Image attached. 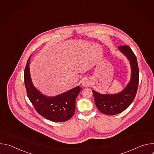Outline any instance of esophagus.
I'll use <instances>...</instances> for the list:
<instances>
[{
	"label": "esophagus",
	"mask_w": 154,
	"mask_h": 154,
	"mask_svg": "<svg viewBox=\"0 0 154 154\" xmlns=\"http://www.w3.org/2000/svg\"><path fill=\"white\" fill-rule=\"evenodd\" d=\"M91 85V82L89 80H85L82 83V85L85 87L90 86Z\"/></svg>",
	"instance_id": "obj_1"
}]
</instances>
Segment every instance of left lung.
<instances>
[{
	"mask_svg": "<svg viewBox=\"0 0 154 154\" xmlns=\"http://www.w3.org/2000/svg\"><path fill=\"white\" fill-rule=\"evenodd\" d=\"M119 49L130 60L131 69L130 82L122 92L116 94H101L93 90L97 109L106 115H115L124 111L134 101L138 90L139 69L137 57L128 46H120Z\"/></svg>",
	"mask_w": 154,
	"mask_h": 154,
	"instance_id": "1",
	"label": "left lung"
}]
</instances>
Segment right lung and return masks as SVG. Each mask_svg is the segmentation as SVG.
I'll list each match as a JSON object with an SVG mask.
<instances>
[{"label": "right lung", "mask_w": 154, "mask_h": 154, "mask_svg": "<svg viewBox=\"0 0 154 154\" xmlns=\"http://www.w3.org/2000/svg\"><path fill=\"white\" fill-rule=\"evenodd\" d=\"M29 58L24 70V83L27 96L36 111L45 118L54 122H64L71 119L75 109V99L81 87L74 88L55 97L42 94L33 86L29 71Z\"/></svg>", "instance_id": "add662e5"}]
</instances>
